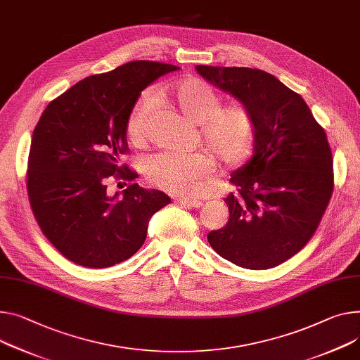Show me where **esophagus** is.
I'll use <instances>...</instances> for the list:
<instances>
[{
    "instance_id": "obj_1",
    "label": "esophagus",
    "mask_w": 360,
    "mask_h": 360,
    "mask_svg": "<svg viewBox=\"0 0 360 360\" xmlns=\"http://www.w3.org/2000/svg\"><path fill=\"white\" fill-rule=\"evenodd\" d=\"M177 203L184 206V207H200L203 203L200 200H195V199H184V198H180L177 199Z\"/></svg>"
}]
</instances>
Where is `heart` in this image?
<instances>
[{"mask_svg":"<svg viewBox=\"0 0 360 360\" xmlns=\"http://www.w3.org/2000/svg\"><path fill=\"white\" fill-rule=\"evenodd\" d=\"M160 98H169L184 117L199 124L203 143L224 162L233 164L250 153L254 140L251 114L242 105L222 106V98L206 82L187 79L172 89H160ZM155 106L151 95L138 99L127 118V134L132 144L141 146L148 135L150 118ZM213 161L202 151H161L146 160L148 181L172 195H196L202 180L212 172Z\"/></svg>","mask_w":360,"mask_h":360,"instance_id":"obj_1","label":"heart"}]
</instances>
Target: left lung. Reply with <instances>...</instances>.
Wrapping results in <instances>:
<instances>
[{"instance_id":"obj_1","label":"left lung","mask_w":360,"mask_h":360,"mask_svg":"<svg viewBox=\"0 0 360 360\" xmlns=\"http://www.w3.org/2000/svg\"><path fill=\"white\" fill-rule=\"evenodd\" d=\"M252 117L254 154L232 173L226 226L213 250L232 264L266 269L295 255L314 235L333 191V158L309 105L274 75L251 68L196 66Z\"/></svg>"}]
</instances>
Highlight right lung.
<instances>
[{"instance_id":"right-lung-1","label":"right lung","mask_w":360,"mask_h":360,"mask_svg":"<svg viewBox=\"0 0 360 360\" xmlns=\"http://www.w3.org/2000/svg\"><path fill=\"white\" fill-rule=\"evenodd\" d=\"M180 68L136 60L77 82L51 101L32 138L27 191L39 226L69 261L106 268L143 246L151 216L172 199L138 183L109 196L110 176L134 180L121 165L127 118L141 92Z\"/></svg>"}]
</instances>
